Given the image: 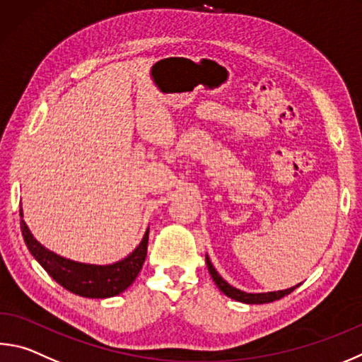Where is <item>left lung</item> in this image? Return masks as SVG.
Segmentation results:
<instances>
[{"mask_svg": "<svg viewBox=\"0 0 362 362\" xmlns=\"http://www.w3.org/2000/svg\"><path fill=\"white\" fill-rule=\"evenodd\" d=\"M206 264H207V269H209V274L212 275V279L215 281V285L218 286V290L226 294L228 298H231L234 300H239V302H244V304H267V302H274L277 299H281L285 298L286 294H290L291 291H294L296 288H298L299 285L296 286H291V288H286V290H280V291H269V293H245V291H240L238 290V288H234L228 284V281L221 277V275L215 271V267L212 262H210L209 256L206 255Z\"/></svg>", "mask_w": 362, "mask_h": 362, "instance_id": "obj_1", "label": "left lung"}]
</instances>
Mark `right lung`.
Here are the masks:
<instances>
[{
	"mask_svg": "<svg viewBox=\"0 0 362 362\" xmlns=\"http://www.w3.org/2000/svg\"><path fill=\"white\" fill-rule=\"evenodd\" d=\"M21 228L22 235L30 253L41 264L57 284H60L68 291L82 298L106 299L123 293L136 280L141 272L144 261L147 256L148 229L144 234L141 244L131 252L127 258H123L112 264H85L50 252L49 248L39 244L33 238L31 231L23 220V212L21 209Z\"/></svg>",
	"mask_w": 362,
	"mask_h": 362,
	"instance_id": "1",
	"label": "right lung"
}]
</instances>
